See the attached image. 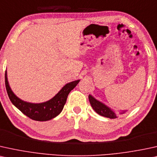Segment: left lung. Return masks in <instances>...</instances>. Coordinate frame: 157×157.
<instances>
[{
	"label": "left lung",
	"instance_id": "left-lung-1",
	"mask_svg": "<svg viewBox=\"0 0 157 157\" xmlns=\"http://www.w3.org/2000/svg\"><path fill=\"white\" fill-rule=\"evenodd\" d=\"M88 98L91 106H92V108L94 109V111L97 114L101 115V116L110 119H115L117 117V114L114 110L112 109L110 107H109L106 104H104V103L99 101L98 100H97L96 98H95L91 95H89ZM126 112L127 110H122L119 113L120 114H123Z\"/></svg>",
	"mask_w": 157,
	"mask_h": 157
}]
</instances>
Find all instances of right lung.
I'll use <instances>...</instances> for the list:
<instances>
[{"mask_svg": "<svg viewBox=\"0 0 157 157\" xmlns=\"http://www.w3.org/2000/svg\"><path fill=\"white\" fill-rule=\"evenodd\" d=\"M80 81L77 80L67 83L50 100L35 104L25 101L16 96L9 85L6 71L5 74L6 88L11 103L26 116L33 120L41 122L52 120L60 114L66 104L69 93L77 86Z\"/></svg>", "mask_w": 157, "mask_h": 157, "instance_id": "1", "label": "right lung"}]
</instances>
